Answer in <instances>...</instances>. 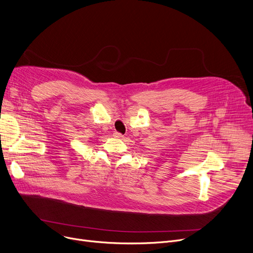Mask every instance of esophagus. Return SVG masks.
Returning a JSON list of instances; mask_svg holds the SVG:
<instances>
[{"label": "esophagus", "instance_id": "1", "mask_svg": "<svg viewBox=\"0 0 253 253\" xmlns=\"http://www.w3.org/2000/svg\"><path fill=\"white\" fill-rule=\"evenodd\" d=\"M114 136H115V137H118V138H123V137H124L121 133H119V132H115Z\"/></svg>", "mask_w": 253, "mask_h": 253}]
</instances>
